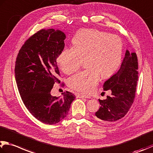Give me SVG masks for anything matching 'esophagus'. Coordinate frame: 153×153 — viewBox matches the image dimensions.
Masks as SVG:
<instances>
[{"mask_svg":"<svg viewBox=\"0 0 153 153\" xmlns=\"http://www.w3.org/2000/svg\"><path fill=\"white\" fill-rule=\"evenodd\" d=\"M76 96H77V98H90V97L88 96H85L82 94H79V93H76Z\"/></svg>","mask_w":153,"mask_h":153,"instance_id":"esophagus-1","label":"esophagus"}]
</instances>
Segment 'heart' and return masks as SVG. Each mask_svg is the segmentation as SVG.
<instances>
[{"mask_svg": "<svg viewBox=\"0 0 153 153\" xmlns=\"http://www.w3.org/2000/svg\"><path fill=\"white\" fill-rule=\"evenodd\" d=\"M72 48H65L57 57L63 73L74 74L81 68L83 61L86 68L71 77L68 85L79 92L90 94L99 82L112 76L120 67L123 53L121 39L115 35L95 29L79 30L71 40Z\"/></svg>", "mask_w": 153, "mask_h": 153, "instance_id": "heart-1", "label": "heart"}]
</instances>
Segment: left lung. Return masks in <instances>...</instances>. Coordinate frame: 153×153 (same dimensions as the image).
<instances>
[{"instance_id": "obj_1", "label": "left lung", "mask_w": 153, "mask_h": 153, "mask_svg": "<svg viewBox=\"0 0 153 153\" xmlns=\"http://www.w3.org/2000/svg\"><path fill=\"white\" fill-rule=\"evenodd\" d=\"M136 53L126 51L120 69L105 82L104 90L112 91L105 100H99L101 106L95 113L100 122L112 123L123 118L128 112L135 98L138 78Z\"/></svg>"}]
</instances>
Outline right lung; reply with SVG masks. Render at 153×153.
<instances>
[{"label":"right lung","instance_id":"right-lung-1","mask_svg":"<svg viewBox=\"0 0 153 153\" xmlns=\"http://www.w3.org/2000/svg\"><path fill=\"white\" fill-rule=\"evenodd\" d=\"M65 39L59 30L43 29L25 41L16 58L15 80L22 100L36 119L47 124L63 120L76 98L68 91L62 98L51 95L53 85L60 83L57 59Z\"/></svg>","mask_w":153,"mask_h":153}]
</instances>
